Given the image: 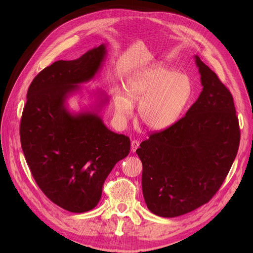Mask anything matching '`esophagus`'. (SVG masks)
I'll use <instances>...</instances> for the list:
<instances>
[{
	"instance_id": "34e87169",
	"label": "esophagus",
	"mask_w": 253,
	"mask_h": 253,
	"mask_svg": "<svg viewBox=\"0 0 253 253\" xmlns=\"http://www.w3.org/2000/svg\"><path fill=\"white\" fill-rule=\"evenodd\" d=\"M139 147V142L137 140H132L131 141V151L132 152H135L137 150V148Z\"/></svg>"
}]
</instances>
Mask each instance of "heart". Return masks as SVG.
I'll return each instance as SVG.
<instances>
[{"mask_svg": "<svg viewBox=\"0 0 253 253\" xmlns=\"http://www.w3.org/2000/svg\"><path fill=\"white\" fill-rule=\"evenodd\" d=\"M126 94L117 91V114L127 118L131 104L138 105V117L149 129L165 130L174 125L191 104L195 87L190 76L165 65H152L135 72L126 82Z\"/></svg>", "mask_w": 253, "mask_h": 253, "instance_id": "obj_1", "label": "heart"}]
</instances>
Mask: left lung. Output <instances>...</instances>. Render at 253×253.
I'll use <instances>...</instances> for the list:
<instances>
[{"instance_id": "left-lung-1", "label": "left lung", "mask_w": 253, "mask_h": 253, "mask_svg": "<svg viewBox=\"0 0 253 253\" xmlns=\"http://www.w3.org/2000/svg\"><path fill=\"white\" fill-rule=\"evenodd\" d=\"M203 90L184 117L154 132L136 154L148 208L162 217L188 213L211 200L238 153L240 128L234 99L216 74L195 56Z\"/></svg>"}]
</instances>
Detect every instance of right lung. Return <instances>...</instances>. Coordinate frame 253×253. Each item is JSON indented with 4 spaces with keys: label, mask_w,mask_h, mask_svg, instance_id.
Listing matches in <instances>:
<instances>
[{
    "label": "right lung",
    "mask_w": 253,
    "mask_h": 253,
    "mask_svg": "<svg viewBox=\"0 0 253 253\" xmlns=\"http://www.w3.org/2000/svg\"><path fill=\"white\" fill-rule=\"evenodd\" d=\"M105 54L102 44L47 66L31 83L21 116V148L33 177L53 203L76 213L97 205L104 180L130 151L129 137L108 129L96 112L72 114L65 106L78 85L95 76Z\"/></svg>",
    "instance_id": "1"
}]
</instances>
